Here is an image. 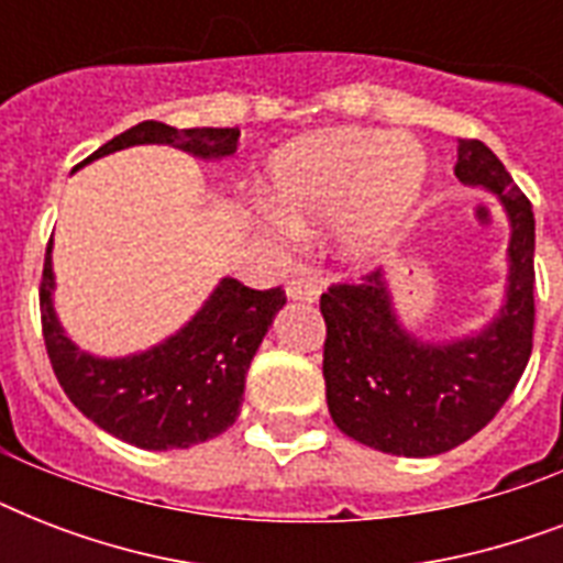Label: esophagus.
<instances>
[{
	"mask_svg": "<svg viewBox=\"0 0 563 563\" xmlns=\"http://www.w3.org/2000/svg\"><path fill=\"white\" fill-rule=\"evenodd\" d=\"M286 295H289L291 300H318V295H321V280H316V277H307V274H298V277H291L289 286H286Z\"/></svg>",
	"mask_w": 563,
	"mask_h": 563,
	"instance_id": "obj_1",
	"label": "esophagus"
}]
</instances>
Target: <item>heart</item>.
<instances>
[{
	"label": "heart",
	"instance_id": "heart-1",
	"mask_svg": "<svg viewBox=\"0 0 563 563\" xmlns=\"http://www.w3.org/2000/svg\"><path fill=\"white\" fill-rule=\"evenodd\" d=\"M427 180V154L411 136L335 128L300 136L265 166V201L291 230L339 216V245L371 256L402 228Z\"/></svg>",
	"mask_w": 563,
	"mask_h": 563
}]
</instances>
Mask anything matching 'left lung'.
<instances>
[{
	"instance_id": "1",
	"label": "left lung",
	"mask_w": 563,
	"mask_h": 563,
	"mask_svg": "<svg viewBox=\"0 0 563 563\" xmlns=\"http://www.w3.org/2000/svg\"><path fill=\"white\" fill-rule=\"evenodd\" d=\"M455 178L497 195L511 224L506 303L490 324L453 342H420L400 324L383 272L321 295L330 418L379 453L423 459L464 444L503 409L532 356V203L479 140H459Z\"/></svg>"
}]
</instances>
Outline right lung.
<instances>
[{
    "mask_svg": "<svg viewBox=\"0 0 563 563\" xmlns=\"http://www.w3.org/2000/svg\"><path fill=\"white\" fill-rule=\"evenodd\" d=\"M152 143L175 145L201 161H221L236 152L239 128H172L148 119L113 136L75 169L104 154ZM52 295L55 272L48 242L40 280V321L57 383L96 427L143 450H187L233 427L251 360L277 309L286 303L280 286L256 291L233 277H221L203 307L166 342L104 360L73 344L57 321Z\"/></svg>",
    "mask_w": 563,
    "mask_h": 563,
    "instance_id": "1",
    "label": "right lung"
}]
</instances>
